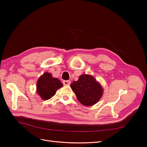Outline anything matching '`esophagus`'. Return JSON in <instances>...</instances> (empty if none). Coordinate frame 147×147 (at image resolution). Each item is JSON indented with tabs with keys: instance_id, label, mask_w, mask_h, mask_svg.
<instances>
[{
	"instance_id": "1",
	"label": "esophagus",
	"mask_w": 147,
	"mask_h": 147,
	"mask_svg": "<svg viewBox=\"0 0 147 147\" xmlns=\"http://www.w3.org/2000/svg\"><path fill=\"white\" fill-rule=\"evenodd\" d=\"M63 83L64 85L66 86V85H69V84H70V83H71V82H70V80H64V81L63 82Z\"/></svg>"
}]
</instances>
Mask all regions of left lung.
Listing matches in <instances>:
<instances>
[{
  "mask_svg": "<svg viewBox=\"0 0 147 147\" xmlns=\"http://www.w3.org/2000/svg\"><path fill=\"white\" fill-rule=\"evenodd\" d=\"M70 87L83 105L91 106L96 104L103 94L102 86L92 75H82L77 81L70 84Z\"/></svg>",
  "mask_w": 147,
  "mask_h": 147,
  "instance_id": "8db88e82",
  "label": "left lung"
}]
</instances>
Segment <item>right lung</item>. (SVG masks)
<instances>
[{
    "label": "right lung",
    "instance_id": "add662e5",
    "mask_svg": "<svg viewBox=\"0 0 147 147\" xmlns=\"http://www.w3.org/2000/svg\"><path fill=\"white\" fill-rule=\"evenodd\" d=\"M63 84L59 79L53 78L51 74L45 72L37 82V92L43 100L50 99Z\"/></svg>",
    "mask_w": 147,
    "mask_h": 147
}]
</instances>
